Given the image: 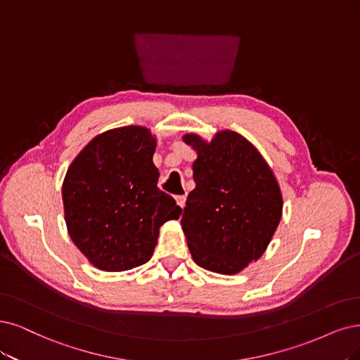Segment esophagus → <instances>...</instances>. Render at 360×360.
Instances as JSON below:
<instances>
[{"label": "esophagus", "mask_w": 360, "mask_h": 360, "mask_svg": "<svg viewBox=\"0 0 360 360\" xmlns=\"http://www.w3.org/2000/svg\"><path fill=\"white\" fill-rule=\"evenodd\" d=\"M176 203L181 206V207H185V200H187V195L185 194H181V195H176Z\"/></svg>", "instance_id": "1"}]
</instances>
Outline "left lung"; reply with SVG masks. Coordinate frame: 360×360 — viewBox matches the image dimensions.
<instances>
[{"mask_svg":"<svg viewBox=\"0 0 360 360\" xmlns=\"http://www.w3.org/2000/svg\"><path fill=\"white\" fill-rule=\"evenodd\" d=\"M197 153L195 188L181 219L197 265L233 276L258 261L282 219L283 198L276 175L257 146L240 133L219 130L210 141L185 133Z\"/></svg>","mask_w":360,"mask_h":360,"instance_id":"left-lung-1","label":"left lung"}]
</instances>
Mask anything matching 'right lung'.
I'll list each match as a JSON object with an SVG mask.
<instances>
[{"label": "right lung", "mask_w": 360, "mask_h": 360, "mask_svg": "<svg viewBox=\"0 0 360 360\" xmlns=\"http://www.w3.org/2000/svg\"><path fill=\"white\" fill-rule=\"evenodd\" d=\"M157 138L124 126L93 138L72 160L62 184L71 240L102 271H126L150 261L160 227L182 209L157 187Z\"/></svg>", "instance_id": "1"}]
</instances>
